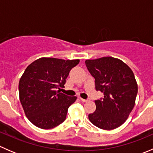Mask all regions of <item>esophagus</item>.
<instances>
[{
	"mask_svg": "<svg viewBox=\"0 0 153 153\" xmlns=\"http://www.w3.org/2000/svg\"><path fill=\"white\" fill-rule=\"evenodd\" d=\"M80 100H81V101H82V102H87V101H89V99H84V98H81V97H80Z\"/></svg>",
	"mask_w": 153,
	"mask_h": 153,
	"instance_id": "obj_1",
	"label": "esophagus"
}]
</instances>
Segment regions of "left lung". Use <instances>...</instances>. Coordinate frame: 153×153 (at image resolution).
Listing matches in <instances>:
<instances>
[{
    "label": "left lung",
    "mask_w": 153,
    "mask_h": 153,
    "mask_svg": "<svg viewBox=\"0 0 153 153\" xmlns=\"http://www.w3.org/2000/svg\"><path fill=\"white\" fill-rule=\"evenodd\" d=\"M95 78V89L104 97L95 100L96 109L89 119L100 129H115L127 119L135 106L138 85L133 72L125 63L112 57L85 61Z\"/></svg>",
    "instance_id": "1"
}]
</instances>
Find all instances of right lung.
<instances>
[{
    "instance_id": "obj_1",
    "label": "right lung",
    "mask_w": 153,
    "mask_h": 153,
    "mask_svg": "<svg viewBox=\"0 0 153 153\" xmlns=\"http://www.w3.org/2000/svg\"><path fill=\"white\" fill-rule=\"evenodd\" d=\"M79 60L41 58L29 64L18 85L20 101L27 118L41 129H52L64 122L68 108L77 97L60 92L71 69Z\"/></svg>"
}]
</instances>
